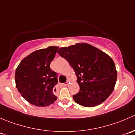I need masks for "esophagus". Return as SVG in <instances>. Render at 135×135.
Here are the masks:
<instances>
[{"mask_svg":"<svg viewBox=\"0 0 135 135\" xmlns=\"http://www.w3.org/2000/svg\"><path fill=\"white\" fill-rule=\"evenodd\" d=\"M68 84H69V83L66 82V83H64V84H60V85H61V87H64V86H66V85H68Z\"/></svg>","mask_w":135,"mask_h":135,"instance_id":"esophagus-1","label":"esophagus"}]
</instances>
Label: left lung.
<instances>
[{"label": "left lung", "instance_id": "left-lung-1", "mask_svg": "<svg viewBox=\"0 0 135 135\" xmlns=\"http://www.w3.org/2000/svg\"><path fill=\"white\" fill-rule=\"evenodd\" d=\"M57 53L69 62L77 76L80 91L73 95L76 103L94 107L111 95L117 80V70L109 55L87 43L61 47Z\"/></svg>", "mask_w": 135, "mask_h": 135}]
</instances>
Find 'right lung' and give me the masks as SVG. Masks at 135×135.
Listing matches in <instances>:
<instances>
[{"label": "right lung", "mask_w": 135, "mask_h": 135, "mask_svg": "<svg viewBox=\"0 0 135 135\" xmlns=\"http://www.w3.org/2000/svg\"><path fill=\"white\" fill-rule=\"evenodd\" d=\"M59 47L49 46L31 53L19 64L15 73L16 88L27 101L37 107L53 104L57 75L50 69Z\"/></svg>", "instance_id": "right-lung-1"}]
</instances>
